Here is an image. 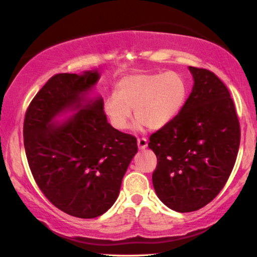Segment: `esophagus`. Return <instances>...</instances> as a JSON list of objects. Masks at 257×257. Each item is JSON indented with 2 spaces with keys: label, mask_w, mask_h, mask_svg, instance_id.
<instances>
[{
  "label": "esophagus",
  "mask_w": 257,
  "mask_h": 257,
  "mask_svg": "<svg viewBox=\"0 0 257 257\" xmlns=\"http://www.w3.org/2000/svg\"><path fill=\"white\" fill-rule=\"evenodd\" d=\"M138 146L140 150H145L147 147V139L145 138L138 139Z\"/></svg>",
  "instance_id": "obj_1"
}]
</instances>
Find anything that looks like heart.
<instances>
[{
	"mask_svg": "<svg viewBox=\"0 0 257 257\" xmlns=\"http://www.w3.org/2000/svg\"><path fill=\"white\" fill-rule=\"evenodd\" d=\"M186 96L187 85L179 72L133 73L119 79L116 94L104 100V111L118 131L128 128L132 110L138 118L135 129H159L178 117Z\"/></svg>",
	"mask_w": 257,
	"mask_h": 257,
	"instance_id": "1",
	"label": "heart"
}]
</instances>
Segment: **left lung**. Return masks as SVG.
Here are the masks:
<instances>
[{
	"instance_id": "obj_1",
	"label": "left lung",
	"mask_w": 257,
	"mask_h": 257,
	"mask_svg": "<svg viewBox=\"0 0 257 257\" xmlns=\"http://www.w3.org/2000/svg\"><path fill=\"white\" fill-rule=\"evenodd\" d=\"M193 87L175 119L150 137L157 168L156 194L179 213L198 210L229 178L240 143L237 112L228 89L214 72L188 66Z\"/></svg>"
}]
</instances>
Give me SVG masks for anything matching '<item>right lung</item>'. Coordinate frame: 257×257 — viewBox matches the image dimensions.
<instances>
[{
	"mask_svg": "<svg viewBox=\"0 0 257 257\" xmlns=\"http://www.w3.org/2000/svg\"><path fill=\"white\" fill-rule=\"evenodd\" d=\"M99 78L98 70L53 76L24 120L35 181L53 205L81 219L98 217L113 205L138 152L137 139L107 122L101 96H90Z\"/></svg>",
	"mask_w": 257,
	"mask_h": 257,
	"instance_id": "1",
	"label": "right lung"
}]
</instances>
